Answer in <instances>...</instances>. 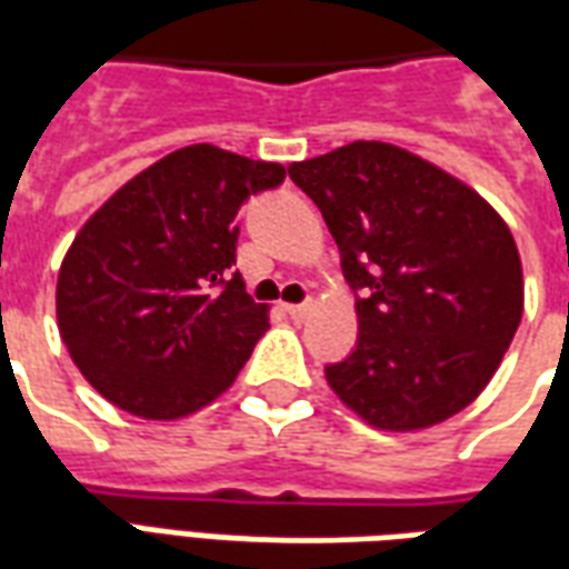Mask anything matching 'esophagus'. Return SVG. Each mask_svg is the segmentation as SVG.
<instances>
[{
    "instance_id": "esophagus-1",
    "label": "esophagus",
    "mask_w": 569,
    "mask_h": 569,
    "mask_svg": "<svg viewBox=\"0 0 569 569\" xmlns=\"http://www.w3.org/2000/svg\"><path fill=\"white\" fill-rule=\"evenodd\" d=\"M283 311L292 317V320H305L311 313V305H283Z\"/></svg>"
}]
</instances>
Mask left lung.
<instances>
[{
  "mask_svg": "<svg viewBox=\"0 0 569 569\" xmlns=\"http://www.w3.org/2000/svg\"><path fill=\"white\" fill-rule=\"evenodd\" d=\"M357 298V348L326 367L341 403L381 431L447 422L487 388L523 313L511 230L435 162L353 141L292 162Z\"/></svg>",
  "mask_w": 569,
  "mask_h": 569,
  "instance_id": "left-lung-1",
  "label": "left lung"
}]
</instances>
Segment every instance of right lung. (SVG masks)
<instances>
[{
    "mask_svg": "<svg viewBox=\"0 0 569 569\" xmlns=\"http://www.w3.org/2000/svg\"><path fill=\"white\" fill-rule=\"evenodd\" d=\"M280 162L190 144L126 181L82 224L58 273V329L119 409L181 419L224 395L268 329L237 264V212Z\"/></svg>",
    "mask_w": 569,
    "mask_h": 569,
    "instance_id": "right-lung-1",
    "label": "right lung"
}]
</instances>
